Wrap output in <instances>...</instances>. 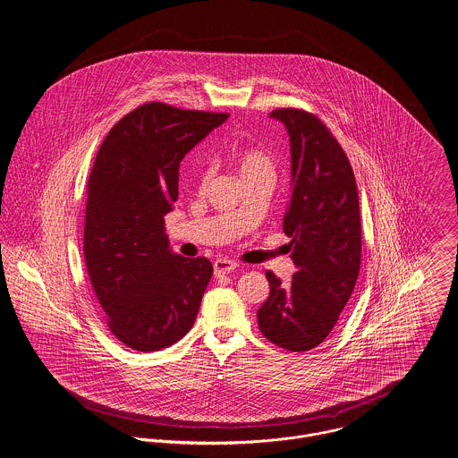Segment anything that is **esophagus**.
<instances>
[{
	"label": "esophagus",
	"instance_id": "1",
	"mask_svg": "<svg viewBox=\"0 0 458 458\" xmlns=\"http://www.w3.org/2000/svg\"><path fill=\"white\" fill-rule=\"evenodd\" d=\"M236 267H238V262L229 260V259H216V260L213 262V273H215V276L227 275V273L234 271Z\"/></svg>",
	"mask_w": 458,
	"mask_h": 458
}]
</instances>
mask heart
Listing matches in <instances>:
<instances>
[{
  "mask_svg": "<svg viewBox=\"0 0 458 458\" xmlns=\"http://www.w3.org/2000/svg\"><path fill=\"white\" fill-rule=\"evenodd\" d=\"M233 165L240 171L245 183L259 180V178H275V161L267 150L262 147L247 145L238 148L231 156ZM209 180L208 167L201 166L198 171V185L205 187Z\"/></svg>",
  "mask_w": 458,
  "mask_h": 458,
  "instance_id": "b5f03b06",
  "label": "heart"
}]
</instances>
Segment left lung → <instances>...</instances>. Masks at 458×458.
<instances>
[{
    "instance_id": "obj_1",
    "label": "left lung",
    "mask_w": 458,
    "mask_h": 458,
    "mask_svg": "<svg viewBox=\"0 0 458 458\" xmlns=\"http://www.w3.org/2000/svg\"><path fill=\"white\" fill-rule=\"evenodd\" d=\"M291 136L292 192L284 218L295 273L282 285L267 271L269 295L257 311L262 335L289 352L318 346L355 289L362 229L357 182L348 156L315 114L276 108Z\"/></svg>"
}]
</instances>
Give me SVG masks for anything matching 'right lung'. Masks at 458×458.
Wrapping results in <instances>:
<instances>
[{
    "label": "right lung",
    "instance_id": "obj_1",
    "mask_svg": "<svg viewBox=\"0 0 458 458\" xmlns=\"http://www.w3.org/2000/svg\"><path fill=\"white\" fill-rule=\"evenodd\" d=\"M229 114L145 103L101 143L87 182L83 259L105 322L123 344L156 352L194 326L213 267L167 243L185 154Z\"/></svg>",
    "mask_w": 458,
    "mask_h": 458
}]
</instances>
